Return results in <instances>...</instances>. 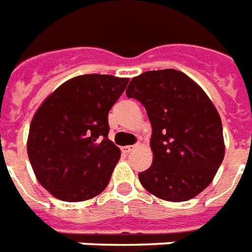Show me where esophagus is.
<instances>
[{
	"label": "esophagus",
	"mask_w": 252,
	"mask_h": 252,
	"mask_svg": "<svg viewBox=\"0 0 252 252\" xmlns=\"http://www.w3.org/2000/svg\"><path fill=\"white\" fill-rule=\"evenodd\" d=\"M134 148H135V146H133V145H131V146H123V148H122V152H123V153H130V152H133V151H134Z\"/></svg>",
	"instance_id": "34e87169"
}]
</instances>
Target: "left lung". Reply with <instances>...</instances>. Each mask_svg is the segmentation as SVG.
<instances>
[{
	"label": "left lung",
	"instance_id": "obj_1",
	"mask_svg": "<svg viewBox=\"0 0 252 252\" xmlns=\"http://www.w3.org/2000/svg\"><path fill=\"white\" fill-rule=\"evenodd\" d=\"M126 94L145 107L152 125L153 161L138 174L144 189L171 202L203 191L225 153L221 118L208 94L175 69L142 73Z\"/></svg>",
	"mask_w": 252,
	"mask_h": 252
}]
</instances>
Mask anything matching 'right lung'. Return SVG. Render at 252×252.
Wrapping results in <instances>:
<instances>
[{"instance_id":"add662e5","label":"right lung","mask_w":252,"mask_h":252,"mask_svg":"<svg viewBox=\"0 0 252 252\" xmlns=\"http://www.w3.org/2000/svg\"><path fill=\"white\" fill-rule=\"evenodd\" d=\"M127 83L108 74L77 76L37 108L27 151L36 179L55 198L80 202L107 187L121 158L108 140V112Z\"/></svg>"}]
</instances>
